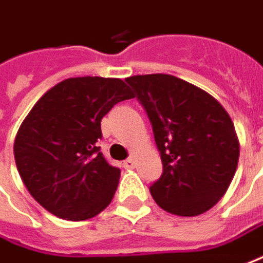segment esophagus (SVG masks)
<instances>
[{"label": "esophagus", "mask_w": 263, "mask_h": 263, "mask_svg": "<svg viewBox=\"0 0 263 263\" xmlns=\"http://www.w3.org/2000/svg\"><path fill=\"white\" fill-rule=\"evenodd\" d=\"M123 166H125V169H134L137 166V160L134 157H129L123 162Z\"/></svg>", "instance_id": "1"}]
</instances>
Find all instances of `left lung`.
<instances>
[{"instance_id": "left-lung-1", "label": "left lung", "mask_w": 263, "mask_h": 263, "mask_svg": "<svg viewBox=\"0 0 263 263\" xmlns=\"http://www.w3.org/2000/svg\"><path fill=\"white\" fill-rule=\"evenodd\" d=\"M152 122L163 174L150 193L163 211L197 216L213 208L234 178L240 143L230 115L199 86L165 73L125 79Z\"/></svg>"}]
</instances>
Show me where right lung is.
<instances>
[{"label": "right lung", "mask_w": 263, "mask_h": 263, "mask_svg": "<svg viewBox=\"0 0 263 263\" xmlns=\"http://www.w3.org/2000/svg\"><path fill=\"white\" fill-rule=\"evenodd\" d=\"M131 88L118 78H69L52 86L29 111L14 140L18 174L44 209L67 221L104 211L120 169L100 152L101 119Z\"/></svg>", "instance_id": "obj_1"}]
</instances>
